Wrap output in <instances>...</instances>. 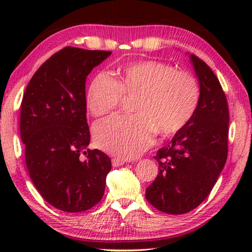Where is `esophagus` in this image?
Instances as JSON below:
<instances>
[{
    "mask_svg": "<svg viewBox=\"0 0 252 252\" xmlns=\"http://www.w3.org/2000/svg\"><path fill=\"white\" fill-rule=\"evenodd\" d=\"M125 159H121V158H113L112 159V165L113 167H120V165L126 163Z\"/></svg>",
    "mask_w": 252,
    "mask_h": 252,
    "instance_id": "esophagus-1",
    "label": "esophagus"
}]
</instances>
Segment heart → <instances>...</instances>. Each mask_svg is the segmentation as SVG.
Returning a JSON list of instances; mask_svg holds the SVG:
<instances>
[{
    "instance_id": "1",
    "label": "heart",
    "mask_w": 252,
    "mask_h": 252,
    "mask_svg": "<svg viewBox=\"0 0 252 252\" xmlns=\"http://www.w3.org/2000/svg\"><path fill=\"white\" fill-rule=\"evenodd\" d=\"M122 94L133 95L131 118L114 116L95 123V146L110 155L131 159L151 146L153 133L168 138L183 129L200 101L198 81L168 63L144 60L119 69L118 80L100 73L89 85L87 106L92 116L116 110Z\"/></svg>"
}]
</instances>
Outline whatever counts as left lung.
Listing matches in <instances>:
<instances>
[{
	"label": "left lung",
	"mask_w": 252,
	"mask_h": 252,
	"mask_svg": "<svg viewBox=\"0 0 252 252\" xmlns=\"http://www.w3.org/2000/svg\"><path fill=\"white\" fill-rule=\"evenodd\" d=\"M200 101L188 125L158 150L159 174L146 190L153 207L169 215L197 208L220 176L228 156L229 111L218 78L202 60L189 54Z\"/></svg>",
	"instance_id": "obj_1"
}]
</instances>
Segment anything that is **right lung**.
Returning <instances> with one entry per match:
<instances>
[{
	"mask_svg": "<svg viewBox=\"0 0 252 252\" xmlns=\"http://www.w3.org/2000/svg\"><path fill=\"white\" fill-rule=\"evenodd\" d=\"M111 53L62 49L39 67L23 94L20 131L28 171L45 201L61 211L88 210L104 193L111 159L88 149L85 80Z\"/></svg>",
	"mask_w": 252,
	"mask_h": 252,
	"instance_id": "1",
	"label": "right lung"
}]
</instances>
